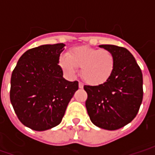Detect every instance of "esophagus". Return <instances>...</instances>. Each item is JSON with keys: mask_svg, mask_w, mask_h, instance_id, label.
<instances>
[{"mask_svg": "<svg viewBox=\"0 0 155 155\" xmlns=\"http://www.w3.org/2000/svg\"><path fill=\"white\" fill-rule=\"evenodd\" d=\"M79 88H80V89H83V88H84V84H82L81 82H79Z\"/></svg>", "mask_w": 155, "mask_h": 155, "instance_id": "esophagus-1", "label": "esophagus"}]
</instances>
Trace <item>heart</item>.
<instances>
[{
    "mask_svg": "<svg viewBox=\"0 0 155 155\" xmlns=\"http://www.w3.org/2000/svg\"><path fill=\"white\" fill-rule=\"evenodd\" d=\"M58 64L68 76L73 77L81 68L83 81L90 85H100L110 80L115 69V57L111 51L90 46L71 49L61 54Z\"/></svg>",
    "mask_w": 155,
    "mask_h": 155,
    "instance_id": "heart-1",
    "label": "heart"
}]
</instances>
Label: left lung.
Listing matches in <instances>:
<instances>
[{
	"instance_id": "8db88e82",
	"label": "left lung",
	"mask_w": 155,
	"mask_h": 155,
	"mask_svg": "<svg viewBox=\"0 0 155 155\" xmlns=\"http://www.w3.org/2000/svg\"><path fill=\"white\" fill-rule=\"evenodd\" d=\"M115 57L110 80L100 85H84L85 106L91 122L101 129L115 130L135 118L143 100V74L133 54L114 45H101Z\"/></svg>"
}]
</instances>
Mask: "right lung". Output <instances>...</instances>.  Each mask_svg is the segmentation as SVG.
Returning a JSON list of instances; mask_svg holds the SVG:
<instances>
[{
	"instance_id": "right-lung-1",
	"label": "right lung",
	"mask_w": 155,
	"mask_h": 155,
	"mask_svg": "<svg viewBox=\"0 0 155 155\" xmlns=\"http://www.w3.org/2000/svg\"><path fill=\"white\" fill-rule=\"evenodd\" d=\"M63 43L42 45L25 51L11 79L10 99L19 120L25 126L44 131L61 123L78 81L63 77L58 64Z\"/></svg>"
}]
</instances>
